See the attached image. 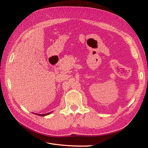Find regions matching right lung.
<instances>
[{"label":"right lung","mask_w":148,"mask_h":148,"mask_svg":"<svg viewBox=\"0 0 148 148\" xmlns=\"http://www.w3.org/2000/svg\"><path fill=\"white\" fill-rule=\"evenodd\" d=\"M52 113V112H49V113H47V114H34L36 115H39V116H46L47 115H49L50 114Z\"/></svg>","instance_id":"1"}]
</instances>
